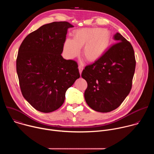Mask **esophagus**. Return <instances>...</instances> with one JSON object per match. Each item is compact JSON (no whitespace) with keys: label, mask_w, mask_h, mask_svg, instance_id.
<instances>
[{"label":"esophagus","mask_w":154,"mask_h":154,"mask_svg":"<svg viewBox=\"0 0 154 154\" xmlns=\"http://www.w3.org/2000/svg\"><path fill=\"white\" fill-rule=\"evenodd\" d=\"M83 69V66H82V64H79V72H80V74H82V72Z\"/></svg>","instance_id":"34e87169"}]
</instances>
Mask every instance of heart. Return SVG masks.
I'll return each instance as SVG.
<instances>
[{
	"label": "heart",
	"instance_id": "1",
	"mask_svg": "<svg viewBox=\"0 0 154 154\" xmlns=\"http://www.w3.org/2000/svg\"><path fill=\"white\" fill-rule=\"evenodd\" d=\"M111 41V32L100 28H83L73 33V39H66L64 51L68 57L74 58L83 47V55L91 62L99 60L108 49Z\"/></svg>",
	"mask_w": 154,
	"mask_h": 154
}]
</instances>
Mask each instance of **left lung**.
I'll return each mask as SVG.
<instances>
[{"label": "left lung", "instance_id": "1", "mask_svg": "<svg viewBox=\"0 0 154 154\" xmlns=\"http://www.w3.org/2000/svg\"><path fill=\"white\" fill-rule=\"evenodd\" d=\"M116 43L103 56L83 70L82 77L88 84L84 94L86 102L94 110L107 113L122 103L132 86L136 60L134 48L120 33Z\"/></svg>", "mask_w": 154, "mask_h": 154}]
</instances>
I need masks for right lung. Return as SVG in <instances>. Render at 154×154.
I'll list each match as a JSON object with an SVG mask.
<instances>
[{"label":"right lung","instance_id":"1","mask_svg":"<svg viewBox=\"0 0 154 154\" xmlns=\"http://www.w3.org/2000/svg\"><path fill=\"white\" fill-rule=\"evenodd\" d=\"M68 22H54L28 35L19 47L16 71L23 97L36 110L50 113L63 103L65 94L80 77L78 64L61 56Z\"/></svg>","mask_w":154,"mask_h":154}]
</instances>
